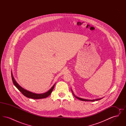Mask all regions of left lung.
I'll list each match as a JSON object with an SVG mask.
<instances>
[{"instance_id": "left-lung-1", "label": "left lung", "mask_w": 126, "mask_h": 126, "mask_svg": "<svg viewBox=\"0 0 126 126\" xmlns=\"http://www.w3.org/2000/svg\"><path fill=\"white\" fill-rule=\"evenodd\" d=\"M72 92V93H73V95H74V96H75L76 98H77L78 99V100H81V101H90V102H94V101H98V100H101L102 98H100V99H95V100H87V99H83V98H79V97H77V96H76L74 94V93H73V91L71 90Z\"/></svg>"}]
</instances>
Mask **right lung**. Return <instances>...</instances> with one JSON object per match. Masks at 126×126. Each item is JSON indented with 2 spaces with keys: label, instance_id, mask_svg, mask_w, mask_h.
I'll return each mask as SVG.
<instances>
[{
  "label": "right lung",
  "instance_id": "1",
  "mask_svg": "<svg viewBox=\"0 0 126 126\" xmlns=\"http://www.w3.org/2000/svg\"><path fill=\"white\" fill-rule=\"evenodd\" d=\"M11 77H12V81L13 82V84L15 85V86L22 93V94L26 96V97H28L29 98H32V99H43V98H45L46 97H47L49 96L51 93H52V91L54 89V86L55 84L53 85V86L48 91V92L43 93V94H37L35 93H32L30 91H28L27 90L24 89V88H22L21 86H20L19 85V84L16 82V81L15 80V79L14 78L13 74H12V72H11Z\"/></svg>",
  "mask_w": 126,
  "mask_h": 126
}]
</instances>
